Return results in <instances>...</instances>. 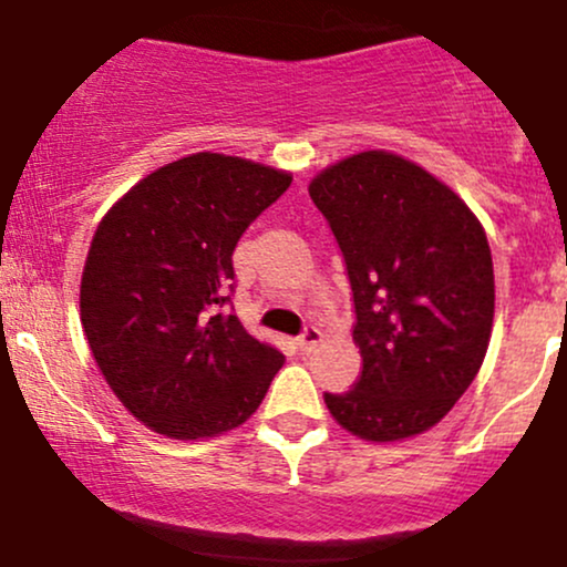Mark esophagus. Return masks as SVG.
<instances>
[{"label": "esophagus", "instance_id": "obj_1", "mask_svg": "<svg viewBox=\"0 0 567 567\" xmlns=\"http://www.w3.org/2000/svg\"><path fill=\"white\" fill-rule=\"evenodd\" d=\"M320 342H323V331H320L318 326H307V329L299 333V339H296V344H299L301 350H307V353L318 348Z\"/></svg>", "mask_w": 567, "mask_h": 567}]
</instances>
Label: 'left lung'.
Masks as SVG:
<instances>
[{
	"instance_id": "left-lung-1",
	"label": "left lung",
	"mask_w": 567,
	"mask_h": 567,
	"mask_svg": "<svg viewBox=\"0 0 567 567\" xmlns=\"http://www.w3.org/2000/svg\"><path fill=\"white\" fill-rule=\"evenodd\" d=\"M353 290L361 374L323 393L339 426L372 443L426 432L470 389L494 318L486 234L467 204L391 152H361L309 184Z\"/></svg>"
}]
</instances>
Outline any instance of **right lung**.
Returning a JSON list of instances; mask_svg holds the SVG:
<instances>
[{
    "instance_id": "right-lung-1",
    "label": "right lung",
    "mask_w": 567,
    "mask_h": 567,
    "mask_svg": "<svg viewBox=\"0 0 567 567\" xmlns=\"http://www.w3.org/2000/svg\"><path fill=\"white\" fill-rule=\"evenodd\" d=\"M293 176L225 154H189L141 178L97 225L81 323L118 402L174 440L223 434L264 402L285 355L228 303L234 249Z\"/></svg>"
}]
</instances>
